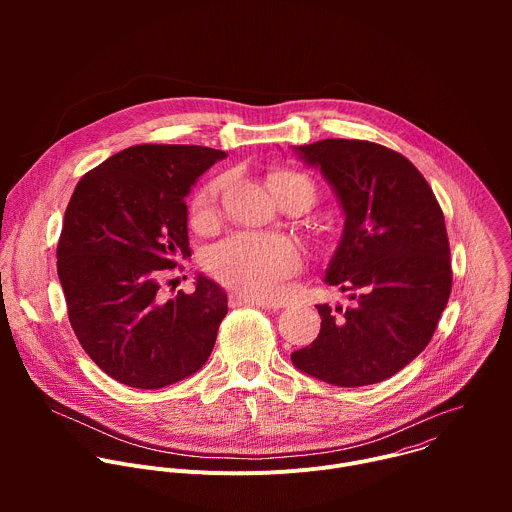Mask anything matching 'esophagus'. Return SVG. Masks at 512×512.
Masks as SVG:
<instances>
[{"label": "esophagus", "instance_id": "esophagus-1", "mask_svg": "<svg viewBox=\"0 0 512 512\" xmlns=\"http://www.w3.org/2000/svg\"><path fill=\"white\" fill-rule=\"evenodd\" d=\"M229 304L231 306H257V308H267V310L279 308V306H273V304H269L265 300H257V298H251V296H245V294H231L229 296Z\"/></svg>", "mask_w": 512, "mask_h": 512}]
</instances>
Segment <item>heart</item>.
I'll return each mask as SVG.
<instances>
[{"mask_svg":"<svg viewBox=\"0 0 512 512\" xmlns=\"http://www.w3.org/2000/svg\"><path fill=\"white\" fill-rule=\"evenodd\" d=\"M269 186L277 194L291 186H312V182L302 174L277 170L269 174ZM223 188L225 180L216 178L198 190L190 210L194 225L202 227L216 216ZM206 267L216 279L245 296L273 300L281 296L285 281L300 271L302 253L287 237L239 233L208 251Z\"/></svg>","mask_w":512,"mask_h":512,"instance_id":"heart-1","label":"heart"}]
</instances>
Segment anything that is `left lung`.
Instances as JSON below:
<instances>
[{
	"label": "left lung",
	"instance_id": "1",
	"mask_svg": "<svg viewBox=\"0 0 512 512\" xmlns=\"http://www.w3.org/2000/svg\"><path fill=\"white\" fill-rule=\"evenodd\" d=\"M298 154L318 166L346 214L326 281L350 291L342 316L316 306L318 338L291 360L336 387L381 383L429 344L452 291L440 202L421 172L385 145L322 139Z\"/></svg>",
	"mask_w": 512,
	"mask_h": 512
}]
</instances>
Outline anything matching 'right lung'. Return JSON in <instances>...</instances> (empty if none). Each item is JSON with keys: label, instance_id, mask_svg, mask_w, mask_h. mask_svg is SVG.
<instances>
[{"label": "right lung", "instance_id": "1", "mask_svg": "<svg viewBox=\"0 0 512 512\" xmlns=\"http://www.w3.org/2000/svg\"><path fill=\"white\" fill-rule=\"evenodd\" d=\"M227 154L143 143L87 172L64 212L58 279L72 330L97 367L133 389H162L208 360L227 294L208 277L162 296L168 269L190 257L186 194Z\"/></svg>", "mask_w": 512, "mask_h": 512}]
</instances>
